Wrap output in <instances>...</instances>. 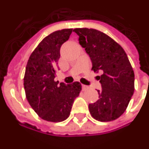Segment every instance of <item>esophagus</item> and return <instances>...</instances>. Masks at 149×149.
<instances>
[{
    "mask_svg": "<svg viewBox=\"0 0 149 149\" xmlns=\"http://www.w3.org/2000/svg\"><path fill=\"white\" fill-rule=\"evenodd\" d=\"M86 89H88V86H87V85H82V89H83V90H85Z\"/></svg>",
    "mask_w": 149,
    "mask_h": 149,
    "instance_id": "esophagus-1",
    "label": "esophagus"
}]
</instances>
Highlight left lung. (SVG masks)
Masks as SVG:
<instances>
[{"mask_svg": "<svg viewBox=\"0 0 149 149\" xmlns=\"http://www.w3.org/2000/svg\"><path fill=\"white\" fill-rule=\"evenodd\" d=\"M73 31L90 57L93 71L102 72L98 77L99 99L89 105L90 114L100 122L115 120L124 113L135 89V75L127 56L118 42L97 30L77 28Z\"/></svg>", "mask_w": 149, "mask_h": 149, "instance_id": "obj_1", "label": "left lung"}]
</instances>
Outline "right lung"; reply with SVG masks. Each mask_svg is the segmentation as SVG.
Masks as SVG:
<instances>
[{
    "label": "right lung",
    "mask_w": 149,
    "mask_h": 149,
    "mask_svg": "<svg viewBox=\"0 0 149 149\" xmlns=\"http://www.w3.org/2000/svg\"><path fill=\"white\" fill-rule=\"evenodd\" d=\"M72 29H64L47 35L31 53L26 67L24 89L28 102L46 121L58 123L67 119L76 97L81 91L78 81L71 85L55 81L61 45Z\"/></svg>",
    "instance_id": "obj_1"
}]
</instances>
